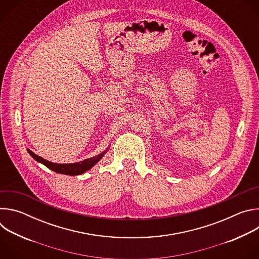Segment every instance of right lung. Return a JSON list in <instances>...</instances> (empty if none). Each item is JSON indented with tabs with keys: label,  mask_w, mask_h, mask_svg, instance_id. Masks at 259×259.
Here are the masks:
<instances>
[{
	"label": "right lung",
	"mask_w": 259,
	"mask_h": 259,
	"mask_svg": "<svg viewBox=\"0 0 259 259\" xmlns=\"http://www.w3.org/2000/svg\"><path fill=\"white\" fill-rule=\"evenodd\" d=\"M29 155L35 160L38 161L42 164H44L46 167H48L49 169L53 170L54 172L56 173H60V174H66V175H80L86 171H88L89 169H91L103 156V154L105 153H102L96 157H93V158H90V159H86L84 161H81V162H78V163H72V164H56V163H52V162H49L41 157H39L38 155L33 154L31 151L27 150Z\"/></svg>",
	"instance_id": "right-lung-1"
}]
</instances>
